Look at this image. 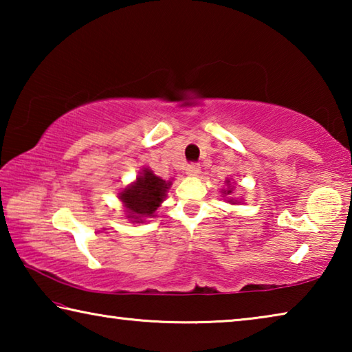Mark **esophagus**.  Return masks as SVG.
<instances>
[{
	"label": "esophagus",
	"mask_w": 352,
	"mask_h": 352,
	"mask_svg": "<svg viewBox=\"0 0 352 352\" xmlns=\"http://www.w3.org/2000/svg\"><path fill=\"white\" fill-rule=\"evenodd\" d=\"M186 174H188L189 177H197V175L200 174L199 164H189L188 168H186Z\"/></svg>",
	"instance_id": "1"
}]
</instances>
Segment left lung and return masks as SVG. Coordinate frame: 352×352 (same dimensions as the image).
Returning <instances> with one entry per match:
<instances>
[{
  "label": "left lung",
  "instance_id": "obj_1",
  "mask_svg": "<svg viewBox=\"0 0 352 352\" xmlns=\"http://www.w3.org/2000/svg\"><path fill=\"white\" fill-rule=\"evenodd\" d=\"M225 186H226V188L220 190V192H222L223 197H226V201H228V204H231V205L242 204L243 199L231 197V194H233V190H234V182L231 180V178H226V180H225Z\"/></svg>",
  "mask_w": 352,
  "mask_h": 352
}]
</instances>
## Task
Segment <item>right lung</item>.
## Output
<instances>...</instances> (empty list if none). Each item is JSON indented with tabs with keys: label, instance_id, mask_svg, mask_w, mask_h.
Masks as SVG:
<instances>
[{
	"label": "right lung",
	"instance_id": "1",
	"mask_svg": "<svg viewBox=\"0 0 352 352\" xmlns=\"http://www.w3.org/2000/svg\"><path fill=\"white\" fill-rule=\"evenodd\" d=\"M170 184L172 180H163L162 177L155 175L153 170L142 168L136 175V180L118 194L126 217L132 223H144L146 219L153 217L155 211L162 206L168 195Z\"/></svg>",
	"mask_w": 352,
	"mask_h": 352
}]
</instances>
